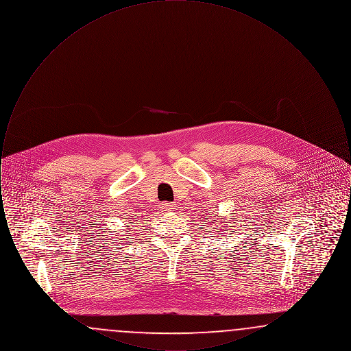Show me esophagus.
Returning <instances> with one entry per match:
<instances>
[{"label": "esophagus", "instance_id": "obj_1", "mask_svg": "<svg viewBox=\"0 0 351 351\" xmlns=\"http://www.w3.org/2000/svg\"><path fill=\"white\" fill-rule=\"evenodd\" d=\"M175 204H171V202H162L160 204V210L162 212H171V210H175Z\"/></svg>", "mask_w": 351, "mask_h": 351}]
</instances>
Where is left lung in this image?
I'll return each instance as SVG.
<instances>
[{
	"label": "left lung",
	"mask_w": 351,
	"mask_h": 351,
	"mask_svg": "<svg viewBox=\"0 0 351 351\" xmlns=\"http://www.w3.org/2000/svg\"><path fill=\"white\" fill-rule=\"evenodd\" d=\"M217 230H219V228H217Z\"/></svg>",
	"instance_id": "left-lung-1"
}]
</instances>
